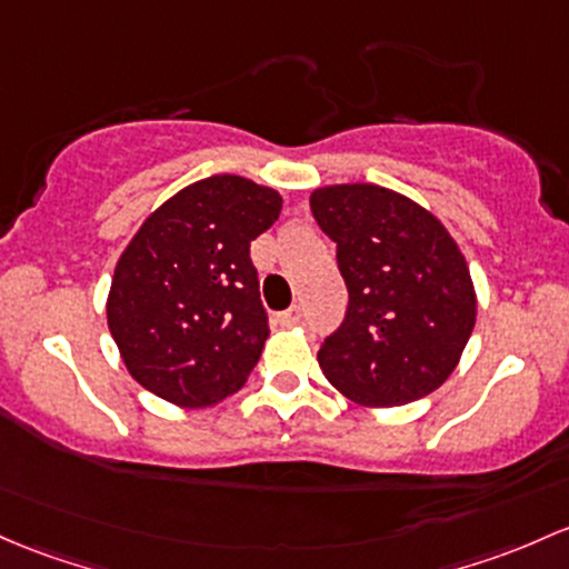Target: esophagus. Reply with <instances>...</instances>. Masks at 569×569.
<instances>
[{
	"label": "esophagus",
	"instance_id": "34e87169",
	"mask_svg": "<svg viewBox=\"0 0 569 569\" xmlns=\"http://www.w3.org/2000/svg\"><path fill=\"white\" fill-rule=\"evenodd\" d=\"M305 318V310L299 308V305H291L286 313H280V323H286V327H295V323H299Z\"/></svg>",
	"mask_w": 569,
	"mask_h": 569
}]
</instances>
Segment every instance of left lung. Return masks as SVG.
Here are the masks:
<instances>
[{"instance_id":"1","label":"left lung","mask_w":569,"mask_h":569,"mask_svg":"<svg viewBox=\"0 0 569 569\" xmlns=\"http://www.w3.org/2000/svg\"><path fill=\"white\" fill-rule=\"evenodd\" d=\"M310 210L348 286L346 318L318 365L340 395L395 408L446 383L476 327V289L453 237L402 193L372 183L316 189Z\"/></svg>"}]
</instances>
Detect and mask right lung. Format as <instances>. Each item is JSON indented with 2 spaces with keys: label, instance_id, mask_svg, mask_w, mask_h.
Listing matches in <instances>:
<instances>
[{
  "label": "right lung",
  "instance_id": "1",
  "mask_svg": "<svg viewBox=\"0 0 569 569\" xmlns=\"http://www.w3.org/2000/svg\"><path fill=\"white\" fill-rule=\"evenodd\" d=\"M280 202L267 186L213 174L146 218L108 297L110 335L142 389L208 408L246 383L270 335L251 242Z\"/></svg>",
  "mask_w": 569,
  "mask_h": 569
}]
</instances>
